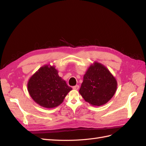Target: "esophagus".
<instances>
[{"mask_svg":"<svg viewBox=\"0 0 146 146\" xmlns=\"http://www.w3.org/2000/svg\"><path fill=\"white\" fill-rule=\"evenodd\" d=\"M72 88L74 90H78V88H79V86L78 85H76V86H73L72 87Z\"/></svg>","mask_w":146,"mask_h":146,"instance_id":"1","label":"esophagus"}]
</instances>
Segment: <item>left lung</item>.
<instances>
[{
  "label": "left lung",
  "instance_id": "obj_1",
  "mask_svg": "<svg viewBox=\"0 0 146 146\" xmlns=\"http://www.w3.org/2000/svg\"><path fill=\"white\" fill-rule=\"evenodd\" d=\"M116 78L105 66L98 61L91 64L83 76L79 92L92 106H101L111 100L117 90Z\"/></svg>",
  "mask_w": 146,
  "mask_h": 146
}]
</instances>
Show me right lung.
Masks as SVG:
<instances>
[{"label": "right lung", "instance_id": "1", "mask_svg": "<svg viewBox=\"0 0 146 146\" xmlns=\"http://www.w3.org/2000/svg\"><path fill=\"white\" fill-rule=\"evenodd\" d=\"M72 88L59 76L55 66L45 64L30 77L27 90L32 99L41 107L53 108L63 102Z\"/></svg>", "mask_w": 146, "mask_h": 146}]
</instances>
